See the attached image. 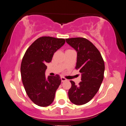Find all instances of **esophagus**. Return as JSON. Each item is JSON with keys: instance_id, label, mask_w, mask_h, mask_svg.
<instances>
[{"instance_id": "34e87169", "label": "esophagus", "mask_w": 126, "mask_h": 126, "mask_svg": "<svg viewBox=\"0 0 126 126\" xmlns=\"http://www.w3.org/2000/svg\"><path fill=\"white\" fill-rule=\"evenodd\" d=\"M61 80H62V82H64V81H66V78H64V77H61Z\"/></svg>"}]
</instances>
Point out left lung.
<instances>
[{
  "mask_svg": "<svg viewBox=\"0 0 126 126\" xmlns=\"http://www.w3.org/2000/svg\"><path fill=\"white\" fill-rule=\"evenodd\" d=\"M66 41L77 52L76 69L81 73L82 80L79 86L70 80L69 98L75 105H83L91 101L99 90L104 79V62L100 52L87 39L78 37Z\"/></svg>",
  "mask_w": 126,
  "mask_h": 126,
  "instance_id": "8db88e82",
  "label": "left lung"
}]
</instances>
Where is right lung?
<instances>
[{"label":"right lung","instance_id":"right-lung-1","mask_svg":"<svg viewBox=\"0 0 126 126\" xmlns=\"http://www.w3.org/2000/svg\"><path fill=\"white\" fill-rule=\"evenodd\" d=\"M65 40L42 37L26 51L21 66L23 85L29 98L36 105L47 107L53 102L56 91L61 83L59 75L46 78L47 63L54 53L64 44Z\"/></svg>","mask_w":126,"mask_h":126}]
</instances>
